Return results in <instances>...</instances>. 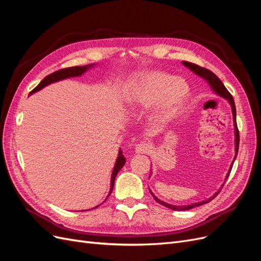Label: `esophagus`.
Returning <instances> with one entry per match:
<instances>
[{
	"mask_svg": "<svg viewBox=\"0 0 261 261\" xmlns=\"http://www.w3.org/2000/svg\"><path fill=\"white\" fill-rule=\"evenodd\" d=\"M149 150V147L145 143H140L135 146V152L136 153H147Z\"/></svg>",
	"mask_w": 261,
	"mask_h": 261,
	"instance_id": "34e87169",
	"label": "esophagus"
}]
</instances>
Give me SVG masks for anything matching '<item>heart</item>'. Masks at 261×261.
Listing matches in <instances>:
<instances>
[{
    "instance_id": "heart-1",
    "label": "heart",
    "mask_w": 261,
    "mask_h": 261,
    "mask_svg": "<svg viewBox=\"0 0 261 261\" xmlns=\"http://www.w3.org/2000/svg\"><path fill=\"white\" fill-rule=\"evenodd\" d=\"M191 89L183 78L160 70L141 75L126 94V103L132 109H148L159 105L152 122L162 126L173 120L187 101Z\"/></svg>"
}]
</instances>
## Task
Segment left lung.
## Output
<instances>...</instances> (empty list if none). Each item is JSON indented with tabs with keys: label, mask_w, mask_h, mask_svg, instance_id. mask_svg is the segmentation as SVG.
<instances>
[{
	"label": "left lung",
	"mask_w": 261,
	"mask_h": 261,
	"mask_svg": "<svg viewBox=\"0 0 261 261\" xmlns=\"http://www.w3.org/2000/svg\"><path fill=\"white\" fill-rule=\"evenodd\" d=\"M181 63H183L184 66H186L187 68L191 69L193 73H195L196 75H198L199 77L202 78V80L206 81V82L208 83V85L210 86V88L212 89V91L215 92V93H217L218 96L222 97L223 99L227 100L228 103H230V106H231V108H232L233 124H234V133H235V134H234V136H235V139H234V144H235V155H234V159H233V161H232V163H231V165H230V169H228L227 174H226V176H225V180H226L227 177H228V175H230V172H231V170H232L233 163H234V161H235V159H236V155H238V152H239V145H240V134H239V129H238V124H236V109H235L234 99H233V97H232V94H231L230 92H228L227 89L225 88V86L223 85V83L221 82V81L219 80V78L217 77V75H216L215 73H212L211 70H209V69H207V68H203V67H201V66L196 65V64H194V63H189V62H185V61H183ZM222 187H223V185L221 186V188H222ZM221 188H220V189H221ZM220 189H219V191H218L217 193L213 194V196L210 197V198H208V199H206V200L199 201V202H195V203H192V204H187V206H175V204H171V203H168V202H164L163 200H160L159 198H158L156 196H154V194H153L151 191H150V189H149V191H150V194H151V195L153 196L154 200L159 202L160 204H162V206L167 207V208H170V209H172V210L184 211V210H189V209H192V208L201 206V204H203V203H207V202L211 201V200H212L213 198H215V197L219 194Z\"/></svg>",
	"instance_id": "left-lung-1"
}]
</instances>
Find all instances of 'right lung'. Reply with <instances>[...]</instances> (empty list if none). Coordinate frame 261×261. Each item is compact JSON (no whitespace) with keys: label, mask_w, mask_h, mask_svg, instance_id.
<instances>
[{"label":"right lung","mask_w":261,"mask_h":261,"mask_svg":"<svg viewBox=\"0 0 261 261\" xmlns=\"http://www.w3.org/2000/svg\"><path fill=\"white\" fill-rule=\"evenodd\" d=\"M96 64H89V65H85V66H74V67H68V68H64V69H60L58 70V72H54L50 75H48L46 77H44L43 80L41 81V83L39 84L36 88L31 91L29 94H33L39 90L43 89L44 87L49 86L53 83H57V82H60V81H64V80H67V78H72V77H78V76H82L84 73H86L87 70L92 68ZM125 156L123 155V152L122 150L120 148V150H118V154H117V158H116V161H115V164H114V168H113V171H112V175H111V186H110V192H109V195L107 196L108 197L111 195L112 191H113V187H114V181H115V177L117 175L118 171H120L125 164ZM106 198V199H107ZM100 206V204H99ZM99 206H96L94 208H98ZM92 208V209H94Z\"/></svg>","instance_id":"obj_1"}]
</instances>
